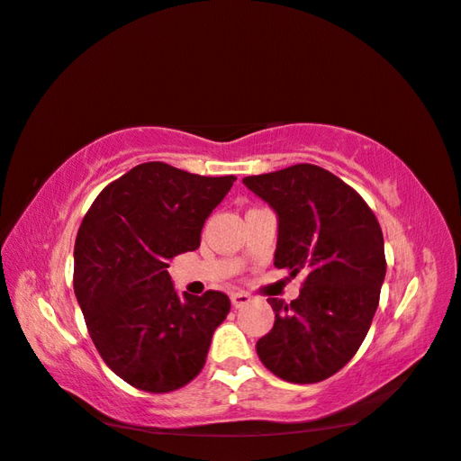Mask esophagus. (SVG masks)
<instances>
[{
	"label": "esophagus",
	"mask_w": 461,
	"mask_h": 461,
	"mask_svg": "<svg viewBox=\"0 0 461 461\" xmlns=\"http://www.w3.org/2000/svg\"><path fill=\"white\" fill-rule=\"evenodd\" d=\"M230 303H232L234 308L247 306L250 303V294H247V293H232L230 294Z\"/></svg>",
	"instance_id": "34e87169"
}]
</instances>
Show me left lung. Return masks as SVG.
Masks as SVG:
<instances>
[{"instance_id": "1", "label": "left lung", "mask_w": 461, "mask_h": 461, "mask_svg": "<svg viewBox=\"0 0 461 461\" xmlns=\"http://www.w3.org/2000/svg\"><path fill=\"white\" fill-rule=\"evenodd\" d=\"M242 183L278 214L275 267L303 288L293 303L268 298L275 326L257 342L260 362L293 384L330 378L358 352L386 276L380 222L350 185L300 163Z\"/></svg>"}]
</instances>
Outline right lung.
I'll return each mask as SVG.
<instances>
[{"instance_id": "add662e5", "label": "right lung", "mask_w": 461, "mask_h": 461, "mask_svg": "<svg viewBox=\"0 0 461 461\" xmlns=\"http://www.w3.org/2000/svg\"><path fill=\"white\" fill-rule=\"evenodd\" d=\"M234 181L143 163L109 183L81 222L75 296L101 358L137 390L167 393L194 380L230 312L219 290L178 296L167 268L199 249L206 217Z\"/></svg>"}]
</instances>
